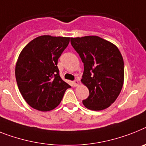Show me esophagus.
I'll list each match as a JSON object with an SVG mask.
<instances>
[{
  "label": "esophagus",
  "instance_id": "obj_1",
  "mask_svg": "<svg viewBox=\"0 0 146 146\" xmlns=\"http://www.w3.org/2000/svg\"><path fill=\"white\" fill-rule=\"evenodd\" d=\"M73 85H74V86H78V85H79V80H78V79H76V80H74L73 82Z\"/></svg>",
  "mask_w": 146,
  "mask_h": 146
}]
</instances>
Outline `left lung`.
Returning a JSON list of instances; mask_svg holds the SVG:
<instances>
[{
	"mask_svg": "<svg viewBox=\"0 0 146 146\" xmlns=\"http://www.w3.org/2000/svg\"><path fill=\"white\" fill-rule=\"evenodd\" d=\"M71 45L84 63L82 82L89 96L83 105L92 111L108 108L120 94L124 82V62L117 46L99 36L70 38Z\"/></svg>",
	"mask_w": 146,
	"mask_h": 146,
	"instance_id": "obj_1",
	"label": "left lung"
}]
</instances>
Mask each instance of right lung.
Wrapping results in <instances>:
<instances>
[{
  "label": "right lung",
  "mask_w": 146,
  "mask_h": 146,
  "mask_svg": "<svg viewBox=\"0 0 146 146\" xmlns=\"http://www.w3.org/2000/svg\"><path fill=\"white\" fill-rule=\"evenodd\" d=\"M70 38L41 35L26 45L15 66L18 89L29 106L49 111L60 104L70 88L59 76L58 59Z\"/></svg>",
  "instance_id": "add662e5"
}]
</instances>
